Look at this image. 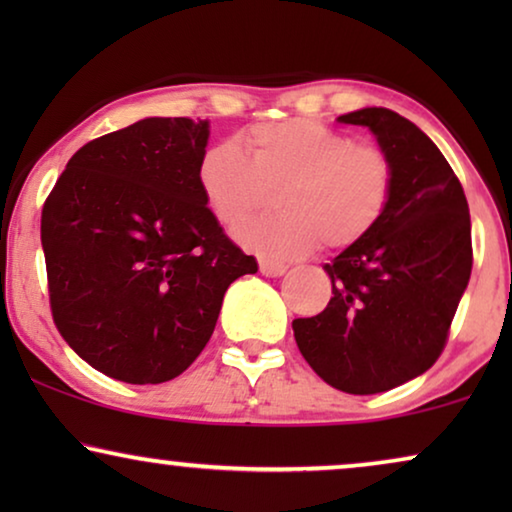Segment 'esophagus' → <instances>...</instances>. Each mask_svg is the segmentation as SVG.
Segmentation results:
<instances>
[{"instance_id": "34e87169", "label": "esophagus", "mask_w": 512, "mask_h": 512, "mask_svg": "<svg viewBox=\"0 0 512 512\" xmlns=\"http://www.w3.org/2000/svg\"><path fill=\"white\" fill-rule=\"evenodd\" d=\"M261 272L265 277H282L286 272V265L284 263H272V261H261Z\"/></svg>"}]
</instances>
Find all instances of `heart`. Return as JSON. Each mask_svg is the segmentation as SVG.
Wrapping results in <instances>:
<instances>
[{
	"label": "heart",
	"instance_id": "heart-1",
	"mask_svg": "<svg viewBox=\"0 0 512 512\" xmlns=\"http://www.w3.org/2000/svg\"><path fill=\"white\" fill-rule=\"evenodd\" d=\"M207 207L226 226L261 209L277 191L279 212L235 230V237L265 258H298L324 240L354 244L382 219L394 188V170L377 146L310 118L254 125L244 151L233 142L209 146L198 165Z\"/></svg>",
	"mask_w": 512,
	"mask_h": 512
}]
</instances>
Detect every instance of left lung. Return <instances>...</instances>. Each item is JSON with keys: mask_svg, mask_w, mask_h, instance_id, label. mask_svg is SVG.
Instances as JSON below:
<instances>
[{"mask_svg": "<svg viewBox=\"0 0 512 512\" xmlns=\"http://www.w3.org/2000/svg\"><path fill=\"white\" fill-rule=\"evenodd\" d=\"M338 123L373 132L394 188L382 219L324 265L326 310L291 326L321 380L368 396L415 380L443 352L471 279V214L450 163L408 118L366 107Z\"/></svg>", "mask_w": 512, "mask_h": 512, "instance_id": "1", "label": "left lung"}]
</instances>
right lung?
<instances>
[{
    "instance_id": "add662e5",
    "label": "right lung",
    "mask_w": 512,
    "mask_h": 512,
    "mask_svg": "<svg viewBox=\"0 0 512 512\" xmlns=\"http://www.w3.org/2000/svg\"><path fill=\"white\" fill-rule=\"evenodd\" d=\"M207 142L209 121L142 118L81 146L41 212L55 326L114 380L184 373L228 286L258 270L200 191Z\"/></svg>"
}]
</instances>
